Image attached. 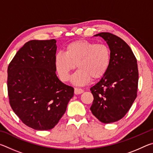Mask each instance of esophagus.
I'll return each instance as SVG.
<instances>
[{"label": "esophagus", "mask_w": 153, "mask_h": 153, "mask_svg": "<svg viewBox=\"0 0 153 153\" xmlns=\"http://www.w3.org/2000/svg\"><path fill=\"white\" fill-rule=\"evenodd\" d=\"M84 92V90L81 88H74V93L75 94H80Z\"/></svg>", "instance_id": "obj_1"}]
</instances>
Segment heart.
<instances>
[{
    "label": "heart",
    "mask_w": 153,
    "mask_h": 153,
    "mask_svg": "<svg viewBox=\"0 0 153 153\" xmlns=\"http://www.w3.org/2000/svg\"><path fill=\"white\" fill-rule=\"evenodd\" d=\"M111 63V51L107 45L79 40L67 45L63 53L55 57V66L59 79L67 82L70 73L79 69L71 81L76 86H84L93 79L101 78L107 71Z\"/></svg>",
    "instance_id": "heart-1"
}]
</instances>
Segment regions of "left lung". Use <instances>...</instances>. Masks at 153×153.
<instances>
[{
  "instance_id": "1",
  "label": "left lung",
  "mask_w": 153,
  "mask_h": 153,
  "mask_svg": "<svg viewBox=\"0 0 153 153\" xmlns=\"http://www.w3.org/2000/svg\"><path fill=\"white\" fill-rule=\"evenodd\" d=\"M94 36L107 43L111 63L106 74L90 88L94 97L90 110L100 121L110 123L123 118L136 99L138 65L131 49L121 38L108 32Z\"/></svg>"
}]
</instances>
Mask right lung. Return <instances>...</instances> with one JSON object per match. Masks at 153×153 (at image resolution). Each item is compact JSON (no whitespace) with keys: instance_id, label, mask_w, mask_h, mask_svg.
<instances>
[{"instance_id":"right-lung-1","label":"right lung","mask_w":153,"mask_h":153,"mask_svg":"<svg viewBox=\"0 0 153 153\" xmlns=\"http://www.w3.org/2000/svg\"><path fill=\"white\" fill-rule=\"evenodd\" d=\"M56 41L30 40L8 67L10 105L22 122L36 130L53 129L65 113L74 89L59 79Z\"/></svg>"}]
</instances>
